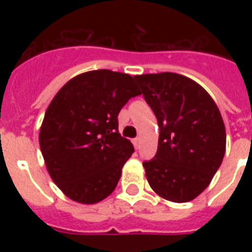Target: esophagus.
I'll list each match as a JSON object with an SVG mask.
<instances>
[{
  "instance_id": "esophagus-1",
  "label": "esophagus",
  "mask_w": 252,
  "mask_h": 252,
  "mask_svg": "<svg viewBox=\"0 0 252 252\" xmlns=\"http://www.w3.org/2000/svg\"><path fill=\"white\" fill-rule=\"evenodd\" d=\"M140 142H141L140 137H136L133 140V145H134V148H136V149H138V148H140Z\"/></svg>"
}]
</instances>
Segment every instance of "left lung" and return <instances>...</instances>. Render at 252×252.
Here are the masks:
<instances>
[{
  "label": "left lung",
  "instance_id": "8db88e82",
  "mask_svg": "<svg viewBox=\"0 0 252 252\" xmlns=\"http://www.w3.org/2000/svg\"><path fill=\"white\" fill-rule=\"evenodd\" d=\"M134 80L159 126L157 154L142 163L150 187L168 201H191L223 159L226 133L219 107L199 84L176 73Z\"/></svg>",
  "mask_w": 252,
  "mask_h": 252
}]
</instances>
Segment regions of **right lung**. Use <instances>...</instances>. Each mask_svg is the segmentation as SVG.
Segmentation results:
<instances>
[{"instance_id": "1", "label": "right lung", "mask_w": 252, "mask_h": 252, "mask_svg": "<svg viewBox=\"0 0 252 252\" xmlns=\"http://www.w3.org/2000/svg\"><path fill=\"white\" fill-rule=\"evenodd\" d=\"M140 94L134 77L99 69L74 77L55 95L39 144L49 175L69 199L99 203L118 186L134 152L119 133L118 115Z\"/></svg>"}]
</instances>
